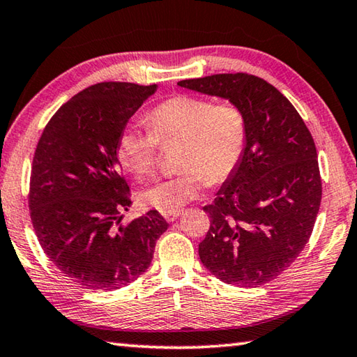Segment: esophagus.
I'll return each instance as SVG.
<instances>
[{
    "label": "esophagus",
    "instance_id": "obj_1",
    "mask_svg": "<svg viewBox=\"0 0 357 357\" xmlns=\"http://www.w3.org/2000/svg\"><path fill=\"white\" fill-rule=\"evenodd\" d=\"M179 215H181V211H179V212H174V213H167V215H164V216H165V220H167V221H169V222H173L174 220L179 218Z\"/></svg>",
    "mask_w": 357,
    "mask_h": 357
}]
</instances>
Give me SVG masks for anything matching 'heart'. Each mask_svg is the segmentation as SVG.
<instances>
[{"label":"heart","instance_id":"b5f03b06","mask_svg":"<svg viewBox=\"0 0 357 357\" xmlns=\"http://www.w3.org/2000/svg\"><path fill=\"white\" fill-rule=\"evenodd\" d=\"M150 128L127 125L117 141V158L136 178L150 173L158 159V142L183 141L178 176L146 185L141 199L160 213L183 211L197 198L201 184L227 179L238 167L248 141V122L234 103L204 97L176 96L151 111Z\"/></svg>","mask_w":357,"mask_h":357}]
</instances>
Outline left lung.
Instances as JSON below:
<instances>
[{
	"instance_id": "8db88e82",
	"label": "left lung",
	"mask_w": 357,
	"mask_h": 357,
	"mask_svg": "<svg viewBox=\"0 0 357 357\" xmlns=\"http://www.w3.org/2000/svg\"><path fill=\"white\" fill-rule=\"evenodd\" d=\"M241 108L248 141L238 167L206 206L211 229L201 263L227 284L257 288L274 280L308 243L322 199L317 150L292 103L266 80L215 74L178 82Z\"/></svg>"
}]
</instances>
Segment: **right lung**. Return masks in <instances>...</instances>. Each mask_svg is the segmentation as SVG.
Returning <instances> with one entry per match:
<instances>
[{"label": "right lung", "mask_w": 357, "mask_h": 357, "mask_svg": "<svg viewBox=\"0 0 357 357\" xmlns=\"http://www.w3.org/2000/svg\"><path fill=\"white\" fill-rule=\"evenodd\" d=\"M158 85L99 83L52 116L33 155L29 207L46 255L86 289H121L150 268L167 229L149 211L119 226L130 187L121 173L117 141Z\"/></svg>", "instance_id": "right-lung-1"}]
</instances>
